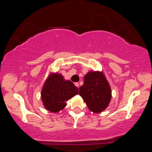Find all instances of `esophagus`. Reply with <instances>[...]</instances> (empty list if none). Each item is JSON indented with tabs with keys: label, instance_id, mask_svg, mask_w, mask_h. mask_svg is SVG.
<instances>
[{
	"label": "esophagus",
	"instance_id": "34e87169",
	"mask_svg": "<svg viewBox=\"0 0 152 152\" xmlns=\"http://www.w3.org/2000/svg\"><path fill=\"white\" fill-rule=\"evenodd\" d=\"M74 84H75L76 86H77V87H78V86H79V84L78 83V82H76V83Z\"/></svg>",
	"mask_w": 152,
	"mask_h": 152
}]
</instances>
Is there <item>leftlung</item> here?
<instances>
[{"mask_svg":"<svg viewBox=\"0 0 152 152\" xmlns=\"http://www.w3.org/2000/svg\"><path fill=\"white\" fill-rule=\"evenodd\" d=\"M80 87L79 94L91 111L99 113L108 107L111 99V89L102 72H89Z\"/></svg>","mask_w":152,"mask_h":152,"instance_id":"1","label":"left lung"}]
</instances>
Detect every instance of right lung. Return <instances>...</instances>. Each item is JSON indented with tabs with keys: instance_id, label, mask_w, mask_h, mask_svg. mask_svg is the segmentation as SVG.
<instances>
[{
	"instance_id": "1",
	"label": "right lung",
	"mask_w": 152,
	"mask_h": 152,
	"mask_svg": "<svg viewBox=\"0 0 152 152\" xmlns=\"http://www.w3.org/2000/svg\"><path fill=\"white\" fill-rule=\"evenodd\" d=\"M78 94V88L61 74H51L42 91V100L46 109L57 113L66 106V102Z\"/></svg>"
}]
</instances>
